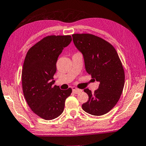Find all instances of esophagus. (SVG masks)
<instances>
[{
	"mask_svg": "<svg viewBox=\"0 0 146 146\" xmlns=\"http://www.w3.org/2000/svg\"><path fill=\"white\" fill-rule=\"evenodd\" d=\"M72 91H73V93H74L76 94H78V93H79L80 92H82V90L76 88V87H72Z\"/></svg>",
	"mask_w": 146,
	"mask_h": 146,
	"instance_id": "esophagus-1",
	"label": "esophagus"
}]
</instances>
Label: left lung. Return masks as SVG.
Here are the masks:
<instances>
[{"label": "left lung", "instance_id": "left-lung-1", "mask_svg": "<svg viewBox=\"0 0 146 146\" xmlns=\"http://www.w3.org/2000/svg\"><path fill=\"white\" fill-rule=\"evenodd\" d=\"M73 42L84 55L87 72L100 83L94 93L84 89L89 100L82 109L93 115H102L115 106L125 84V72L114 47L91 34H74Z\"/></svg>", "mask_w": 146, "mask_h": 146}]
</instances>
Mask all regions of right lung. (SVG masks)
<instances>
[{
    "label": "right lung",
    "mask_w": 146,
    "mask_h": 146,
    "mask_svg": "<svg viewBox=\"0 0 146 146\" xmlns=\"http://www.w3.org/2000/svg\"><path fill=\"white\" fill-rule=\"evenodd\" d=\"M71 41L70 35L48 36L31 47L25 56L21 75L23 95L32 111L45 120L59 117L72 93L71 88L61 90L53 86L58 57Z\"/></svg>",
    "instance_id": "obj_1"
}]
</instances>
